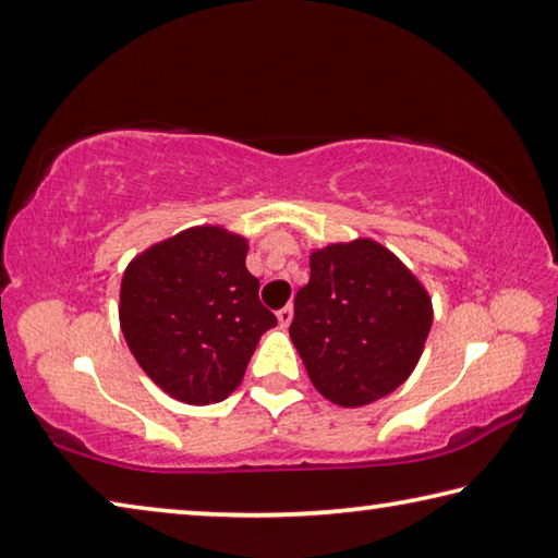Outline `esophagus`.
<instances>
[{
  "mask_svg": "<svg viewBox=\"0 0 558 558\" xmlns=\"http://www.w3.org/2000/svg\"><path fill=\"white\" fill-rule=\"evenodd\" d=\"M278 323H280V327H288L292 323V305H286L278 310Z\"/></svg>",
  "mask_w": 558,
  "mask_h": 558,
  "instance_id": "obj_1",
  "label": "esophagus"
}]
</instances>
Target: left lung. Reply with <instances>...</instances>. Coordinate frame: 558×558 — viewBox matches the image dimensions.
I'll use <instances>...</instances> for the list:
<instances>
[{"label": "left lung", "instance_id": "obj_1", "mask_svg": "<svg viewBox=\"0 0 558 558\" xmlns=\"http://www.w3.org/2000/svg\"><path fill=\"white\" fill-rule=\"evenodd\" d=\"M430 323V298L413 272L384 245L356 239L310 256L290 337L315 389L356 409L409 379Z\"/></svg>", "mask_w": 558, "mask_h": 558}]
</instances>
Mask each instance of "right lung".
<instances>
[{
	"mask_svg": "<svg viewBox=\"0 0 558 558\" xmlns=\"http://www.w3.org/2000/svg\"><path fill=\"white\" fill-rule=\"evenodd\" d=\"M248 243L219 226H196L130 263L120 327L159 389L192 405L219 403L241 384L258 339L278 319L245 268Z\"/></svg>",
	"mask_w": 558,
	"mask_h": 558,
	"instance_id": "add662e5",
	"label": "right lung"
}]
</instances>
